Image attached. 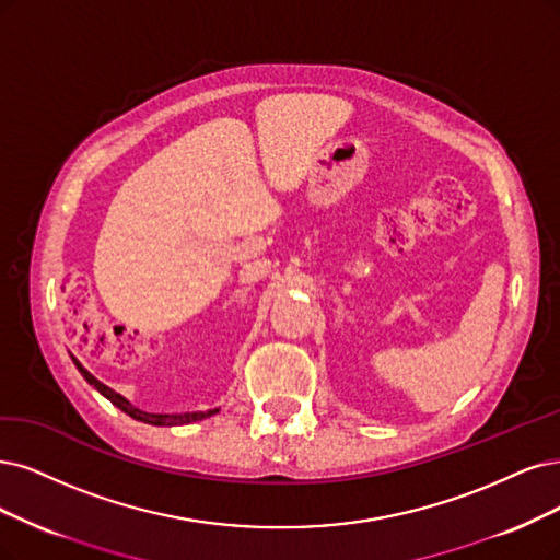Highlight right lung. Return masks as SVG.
<instances>
[{"mask_svg":"<svg viewBox=\"0 0 560 560\" xmlns=\"http://www.w3.org/2000/svg\"><path fill=\"white\" fill-rule=\"evenodd\" d=\"M73 358V355H71ZM73 364L78 366V371L82 374V378H85L90 385H94V389H98L103 397H106L108 401H113L119 410H124L127 412V416H131L133 420H138V422H144V424H154V427H175V424H191V422H198V420H205V418H210V416H214V412H219V408H214V410H207V412H202V410H198V412H148V410H140L138 406H133L127 397H121V395H117L115 389H110L108 385H103L101 381H96L90 371L82 366L75 358H73Z\"/></svg>","mask_w":560,"mask_h":560,"instance_id":"obj_1","label":"right lung"}]
</instances>
